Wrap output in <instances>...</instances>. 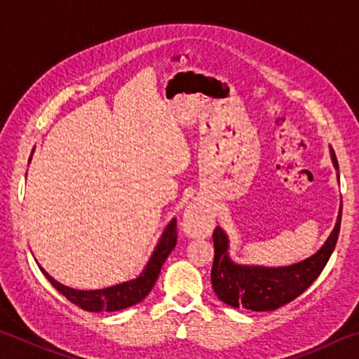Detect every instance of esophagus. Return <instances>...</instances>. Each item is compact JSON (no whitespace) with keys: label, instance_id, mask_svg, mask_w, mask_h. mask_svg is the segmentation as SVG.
I'll list each match as a JSON object with an SVG mask.
<instances>
[{"label":"esophagus","instance_id":"esophagus-1","mask_svg":"<svg viewBox=\"0 0 359 359\" xmlns=\"http://www.w3.org/2000/svg\"><path fill=\"white\" fill-rule=\"evenodd\" d=\"M212 214L208 208L199 203H191L184 212L182 226L191 238H204L209 234L212 226Z\"/></svg>","mask_w":359,"mask_h":359}]
</instances>
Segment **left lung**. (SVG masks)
I'll return each mask as SVG.
<instances>
[{"mask_svg": "<svg viewBox=\"0 0 359 359\" xmlns=\"http://www.w3.org/2000/svg\"><path fill=\"white\" fill-rule=\"evenodd\" d=\"M331 160L337 171V158L331 149ZM342 220V201L330 238L320 250L299 263L267 267L255 264H239L229 257V238L224 229L217 226L214 231L215 257L212 264L210 280L218 299L231 307H242L253 312H267L296 299L315 282L336 248Z\"/></svg>", "mask_w": 359, "mask_h": 359, "instance_id": "obj_1", "label": "left lung"}]
</instances>
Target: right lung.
Wrapping results in <instances>:
<instances>
[{
	"label": "right lung",
	"mask_w": 359,
	"mask_h": 359,
	"mask_svg": "<svg viewBox=\"0 0 359 359\" xmlns=\"http://www.w3.org/2000/svg\"><path fill=\"white\" fill-rule=\"evenodd\" d=\"M34 154V149L32 150V156ZM29 156L28 163L32 161ZM175 242H177V231H175V218L166 224L165 231H163L160 239L156 242V247L151 252L147 264L142 269L141 274L131 280L121 282L117 285L107 288L100 290H77L66 287V285L57 282L52 276H48L46 269L39 266L42 274L55 287L60 293H62L66 299H69L72 304H76L83 311L88 312H115L123 311L126 307L135 306V304L141 302L145 296L150 293L154 288L158 276H160L161 266L165 263L169 253L174 250Z\"/></svg>",
	"instance_id": "add662e5"
}]
</instances>
